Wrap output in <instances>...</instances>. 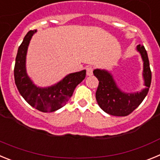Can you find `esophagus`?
I'll list each match as a JSON object with an SVG mask.
<instances>
[{
	"mask_svg": "<svg viewBox=\"0 0 160 160\" xmlns=\"http://www.w3.org/2000/svg\"><path fill=\"white\" fill-rule=\"evenodd\" d=\"M93 71H94V67L93 66H87V74L88 76L92 75L93 74Z\"/></svg>",
	"mask_w": 160,
	"mask_h": 160,
	"instance_id": "1",
	"label": "esophagus"
}]
</instances>
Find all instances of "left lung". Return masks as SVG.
<instances>
[{
	"instance_id": "obj_1",
	"label": "left lung",
	"mask_w": 160,
	"mask_h": 160,
	"mask_svg": "<svg viewBox=\"0 0 160 160\" xmlns=\"http://www.w3.org/2000/svg\"><path fill=\"white\" fill-rule=\"evenodd\" d=\"M138 50L143 61L142 76L146 88L140 92L125 93L117 87L112 75L105 70L96 69L94 74L98 80V87L96 91V100L101 109L114 116H127L140 105L149 90L152 82V71L147 50L143 46L138 45Z\"/></svg>"
}]
</instances>
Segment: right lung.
Listing matches in <instances>:
<instances>
[{
    "label": "right lung",
    "instance_id": "1",
    "mask_svg": "<svg viewBox=\"0 0 160 160\" xmlns=\"http://www.w3.org/2000/svg\"><path fill=\"white\" fill-rule=\"evenodd\" d=\"M36 31H29L18 48L14 80L21 95L31 107L42 112H53L62 108L70 99L75 87L86 77V70L70 73L52 87L41 88L35 86L26 73L25 58L31 38Z\"/></svg>",
    "mask_w": 160,
    "mask_h": 160
}]
</instances>
